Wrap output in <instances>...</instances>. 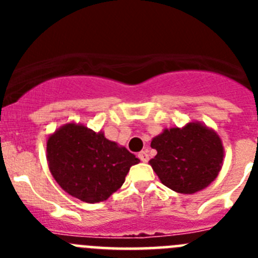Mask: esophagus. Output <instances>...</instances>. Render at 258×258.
<instances>
[{"instance_id": "obj_1", "label": "esophagus", "mask_w": 258, "mask_h": 258, "mask_svg": "<svg viewBox=\"0 0 258 258\" xmlns=\"http://www.w3.org/2000/svg\"><path fill=\"white\" fill-rule=\"evenodd\" d=\"M138 157H140V160L142 161V163H147V161H149V154L146 151H141L140 154H138Z\"/></svg>"}]
</instances>
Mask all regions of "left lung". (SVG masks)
<instances>
[{"label": "left lung", "instance_id": "obj_1", "mask_svg": "<svg viewBox=\"0 0 258 258\" xmlns=\"http://www.w3.org/2000/svg\"><path fill=\"white\" fill-rule=\"evenodd\" d=\"M157 151L150 165L166 187L179 194L206 188L222 166L223 146L214 131L200 122L170 127L152 140Z\"/></svg>", "mask_w": 258, "mask_h": 258}]
</instances>
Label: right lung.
Listing matches in <instances>:
<instances>
[{"label":"right lung","mask_w":258,"mask_h":258,"mask_svg":"<svg viewBox=\"0 0 258 258\" xmlns=\"http://www.w3.org/2000/svg\"><path fill=\"white\" fill-rule=\"evenodd\" d=\"M46 159L59 186L90 204L108 199L121 187L131 166L140 163L102 132L95 133L75 122L63 125L49 137Z\"/></svg>","instance_id":"add662e5"}]
</instances>
